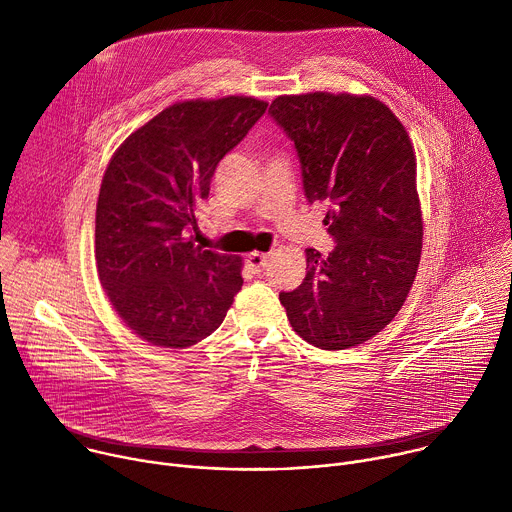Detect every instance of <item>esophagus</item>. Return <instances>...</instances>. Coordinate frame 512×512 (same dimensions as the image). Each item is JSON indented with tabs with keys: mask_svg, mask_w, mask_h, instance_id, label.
Instances as JSON below:
<instances>
[{
	"mask_svg": "<svg viewBox=\"0 0 512 512\" xmlns=\"http://www.w3.org/2000/svg\"><path fill=\"white\" fill-rule=\"evenodd\" d=\"M269 255L267 253H257V251H253V253H249L247 255V263H249V267L253 269V271H263L265 267H267V263H269Z\"/></svg>",
	"mask_w": 512,
	"mask_h": 512,
	"instance_id": "obj_1",
	"label": "esophagus"
}]
</instances>
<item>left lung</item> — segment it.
Masks as SVG:
<instances>
[{
    "mask_svg": "<svg viewBox=\"0 0 512 512\" xmlns=\"http://www.w3.org/2000/svg\"><path fill=\"white\" fill-rule=\"evenodd\" d=\"M269 113L296 145L308 202L328 204L324 225L336 241L326 257L306 249L302 285L279 302L312 346L367 342L403 308L421 259L411 137L371 95H281Z\"/></svg>",
    "mask_w": 512,
    "mask_h": 512,
    "instance_id": "8db88e82",
    "label": "left lung"
}]
</instances>
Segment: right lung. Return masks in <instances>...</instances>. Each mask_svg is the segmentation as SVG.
I'll return each instance as SVG.
<instances>
[{"label":"right lung","mask_w":512,"mask_h":512,"mask_svg":"<svg viewBox=\"0 0 512 512\" xmlns=\"http://www.w3.org/2000/svg\"><path fill=\"white\" fill-rule=\"evenodd\" d=\"M255 97L190 99L135 129L105 170L95 261L105 294L141 340L188 348L223 324L243 259L194 243L214 170L265 113Z\"/></svg>","instance_id":"1"}]
</instances>
